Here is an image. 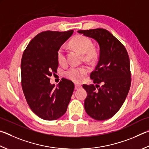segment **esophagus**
Wrapping results in <instances>:
<instances>
[{
    "label": "esophagus",
    "instance_id": "1",
    "mask_svg": "<svg viewBox=\"0 0 149 149\" xmlns=\"http://www.w3.org/2000/svg\"><path fill=\"white\" fill-rule=\"evenodd\" d=\"M81 88V85H79V84H75V90H78V89H79Z\"/></svg>",
    "mask_w": 149,
    "mask_h": 149
}]
</instances>
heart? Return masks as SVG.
<instances>
[{"mask_svg":"<svg viewBox=\"0 0 149 149\" xmlns=\"http://www.w3.org/2000/svg\"><path fill=\"white\" fill-rule=\"evenodd\" d=\"M70 44L75 49L83 54V58L86 61L94 63L98 57V50L93 46L91 40L87 37L81 34L75 35L70 41ZM56 58L58 63L61 65L66 63L65 48L64 46H61L58 49ZM88 72L89 68L87 66H72L65 72V76L73 81L81 82L85 79V75Z\"/></svg>","mask_w":149,"mask_h":149,"instance_id":"1","label":"heart"}]
</instances>
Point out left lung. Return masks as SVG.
I'll use <instances>...</instances> for the list:
<instances>
[{
  "instance_id": "obj_1",
  "label": "left lung",
  "mask_w": 149,
  "mask_h": 149,
  "mask_svg": "<svg viewBox=\"0 0 149 149\" xmlns=\"http://www.w3.org/2000/svg\"><path fill=\"white\" fill-rule=\"evenodd\" d=\"M98 43L100 57L90 77L96 83L83 85L87 96L84 106L86 113L94 119L104 120L120 109L130 88L131 73L128 54L120 42L108 31L96 29L78 31ZM98 84H100V87Z\"/></svg>"
}]
</instances>
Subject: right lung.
I'll use <instances>...</instances> for the list:
<instances>
[{"mask_svg":"<svg viewBox=\"0 0 149 149\" xmlns=\"http://www.w3.org/2000/svg\"><path fill=\"white\" fill-rule=\"evenodd\" d=\"M74 31H44L29 42L21 63V85L30 108L37 116L54 120L66 113L74 90L71 81L63 79L58 85L51 84L50 77L56 73V52Z\"/></svg>","mask_w":149,"mask_h":149,"instance_id":"add662e5","label":"right lung"}]
</instances>
